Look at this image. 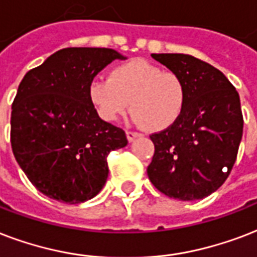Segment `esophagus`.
<instances>
[{
  "instance_id": "1",
  "label": "esophagus",
  "mask_w": 257,
  "mask_h": 257,
  "mask_svg": "<svg viewBox=\"0 0 257 257\" xmlns=\"http://www.w3.org/2000/svg\"><path fill=\"white\" fill-rule=\"evenodd\" d=\"M139 135L141 134L135 133V131H126V137H127V139H128V142H133L135 138H138Z\"/></svg>"
}]
</instances>
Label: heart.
I'll return each mask as SVG.
<instances>
[{
  "label": "heart",
  "instance_id": "1",
  "mask_svg": "<svg viewBox=\"0 0 257 257\" xmlns=\"http://www.w3.org/2000/svg\"><path fill=\"white\" fill-rule=\"evenodd\" d=\"M88 97L97 114L114 122L130 106L135 123L150 131L173 126L184 112L188 89L184 77L143 59L115 65L108 79H93Z\"/></svg>",
  "mask_w": 257,
  "mask_h": 257
}]
</instances>
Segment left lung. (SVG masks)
<instances>
[{"label":"left lung","mask_w":257,"mask_h":257,"mask_svg":"<svg viewBox=\"0 0 257 257\" xmlns=\"http://www.w3.org/2000/svg\"><path fill=\"white\" fill-rule=\"evenodd\" d=\"M184 77L188 99L173 126L151 134L156 151L147 168L151 184L170 198L201 200L229 176L242 137L240 96L225 75L182 53H153Z\"/></svg>","instance_id":"1"}]
</instances>
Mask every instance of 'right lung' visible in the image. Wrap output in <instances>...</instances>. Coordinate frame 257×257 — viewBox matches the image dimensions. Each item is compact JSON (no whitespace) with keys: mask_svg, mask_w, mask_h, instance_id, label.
I'll list each match as a JSON object with an SVG mask.
<instances>
[{"mask_svg":"<svg viewBox=\"0 0 257 257\" xmlns=\"http://www.w3.org/2000/svg\"><path fill=\"white\" fill-rule=\"evenodd\" d=\"M110 48H64L31 69L17 89L11 116L12 150L36 189L80 204L100 192L108 153L127 145L124 131L101 120L88 85L111 61Z\"/></svg>","mask_w":257,"mask_h":257,"instance_id":"right-lung-1","label":"right lung"}]
</instances>
